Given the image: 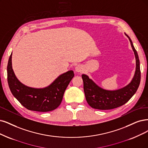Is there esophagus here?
<instances>
[{
    "label": "esophagus",
    "instance_id": "obj_1",
    "mask_svg": "<svg viewBox=\"0 0 148 148\" xmlns=\"http://www.w3.org/2000/svg\"><path fill=\"white\" fill-rule=\"evenodd\" d=\"M83 70H84V69H83L82 66L81 65H77V66L75 68V71H76V72H77V73L82 72Z\"/></svg>",
    "mask_w": 148,
    "mask_h": 148
}]
</instances>
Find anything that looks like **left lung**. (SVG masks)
I'll use <instances>...</instances> for the list:
<instances>
[{
  "label": "left lung",
  "instance_id": "left-lung-1",
  "mask_svg": "<svg viewBox=\"0 0 148 148\" xmlns=\"http://www.w3.org/2000/svg\"><path fill=\"white\" fill-rule=\"evenodd\" d=\"M126 35L130 42L136 58V71L132 82L126 86L115 91H108L98 86L85 74L82 75L84 82V90L86 100L90 106L99 110H110L128 102L138 90L140 83L141 71L138 53L132 40Z\"/></svg>",
  "mask_w": 148,
  "mask_h": 148
}]
</instances>
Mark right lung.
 <instances>
[{"instance_id":"add662e5","label":"right lung","mask_w":148,"mask_h":148,"mask_svg":"<svg viewBox=\"0 0 148 148\" xmlns=\"http://www.w3.org/2000/svg\"><path fill=\"white\" fill-rule=\"evenodd\" d=\"M12 56L7 65V79L13 95L22 105L29 110L46 112L56 109L61 103L64 92L73 78V71H69L56 79L45 88H34L21 83L12 69Z\"/></svg>"}]
</instances>
